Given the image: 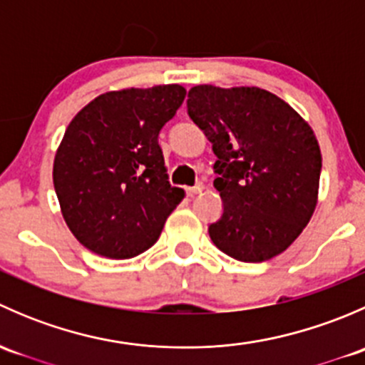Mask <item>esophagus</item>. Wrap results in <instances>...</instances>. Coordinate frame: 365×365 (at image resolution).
<instances>
[{"label": "esophagus", "mask_w": 365, "mask_h": 365, "mask_svg": "<svg viewBox=\"0 0 365 365\" xmlns=\"http://www.w3.org/2000/svg\"><path fill=\"white\" fill-rule=\"evenodd\" d=\"M203 189H205L203 183H196L194 187H187L185 190H187V194H189V196H196V194H200Z\"/></svg>", "instance_id": "1"}]
</instances>
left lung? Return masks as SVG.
Masks as SVG:
<instances>
[{"label": "left lung", "instance_id": "8db88e82", "mask_svg": "<svg viewBox=\"0 0 365 365\" xmlns=\"http://www.w3.org/2000/svg\"><path fill=\"white\" fill-rule=\"evenodd\" d=\"M187 113L217 157L224 212L208 227L215 247L245 263L286 251L318 203L322 152L307 121L256 86H194Z\"/></svg>", "mask_w": 365, "mask_h": 365}]
</instances>
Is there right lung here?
I'll return each mask as SVG.
<instances>
[{
  "mask_svg": "<svg viewBox=\"0 0 365 365\" xmlns=\"http://www.w3.org/2000/svg\"><path fill=\"white\" fill-rule=\"evenodd\" d=\"M185 93L180 84L108 91L70 121L53 182L68 230L91 252L111 259L145 252L183 200V189L168 182L159 132Z\"/></svg>",
  "mask_w": 365,
  "mask_h": 365,
  "instance_id": "obj_1",
  "label": "right lung"
}]
</instances>
